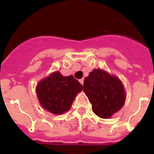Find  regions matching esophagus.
Here are the masks:
<instances>
[{
  "label": "esophagus",
  "mask_w": 154,
  "mask_h": 154,
  "mask_svg": "<svg viewBox=\"0 0 154 154\" xmlns=\"http://www.w3.org/2000/svg\"><path fill=\"white\" fill-rule=\"evenodd\" d=\"M79 82H80V83H81V84H82V85L84 84V79H83V78H82V79H80Z\"/></svg>",
  "instance_id": "34e87169"
}]
</instances>
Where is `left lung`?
Listing matches in <instances>:
<instances>
[{"instance_id": "8db88e82", "label": "left lung", "mask_w": 154, "mask_h": 154, "mask_svg": "<svg viewBox=\"0 0 154 154\" xmlns=\"http://www.w3.org/2000/svg\"><path fill=\"white\" fill-rule=\"evenodd\" d=\"M83 85L93 112L101 118H109L124 105L125 95L122 82L103 70L89 72Z\"/></svg>"}]
</instances>
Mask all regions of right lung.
I'll return each instance as SVG.
<instances>
[{"instance_id":"right-lung-1","label":"right lung","mask_w":154,"mask_h":154,"mask_svg":"<svg viewBox=\"0 0 154 154\" xmlns=\"http://www.w3.org/2000/svg\"><path fill=\"white\" fill-rule=\"evenodd\" d=\"M82 87L72 75L65 77L55 72L37 85V97L45 109L54 114H61L69 109Z\"/></svg>"}]
</instances>
